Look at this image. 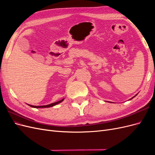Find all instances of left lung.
Wrapping results in <instances>:
<instances>
[{"mask_svg": "<svg viewBox=\"0 0 155 155\" xmlns=\"http://www.w3.org/2000/svg\"><path fill=\"white\" fill-rule=\"evenodd\" d=\"M137 95H136V96H137ZM134 96L133 97H134ZM133 97H132V98H131V99H133ZM131 99H130V100H131Z\"/></svg>", "mask_w": 155, "mask_h": 155, "instance_id": "1", "label": "left lung"}]
</instances>
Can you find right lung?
<instances>
[{
	"label": "right lung",
	"mask_w": 155,
	"mask_h": 155,
	"mask_svg": "<svg viewBox=\"0 0 155 155\" xmlns=\"http://www.w3.org/2000/svg\"><path fill=\"white\" fill-rule=\"evenodd\" d=\"M63 100H64V98H63V99H62L61 100L58 101L57 102L53 103V104H49V105H42V106H34V105H28L31 107H34V108H48V107H53V106H55V105L59 104H60L61 102H62Z\"/></svg>",
	"instance_id": "obj_1"
}]
</instances>
